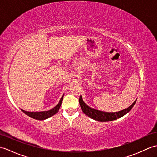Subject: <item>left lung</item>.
Listing matches in <instances>:
<instances>
[{
  "mask_svg": "<svg viewBox=\"0 0 157 157\" xmlns=\"http://www.w3.org/2000/svg\"><path fill=\"white\" fill-rule=\"evenodd\" d=\"M136 102V100L132 103V105H130L129 107H128L127 109L122 110V111H120L118 112H114V113L113 112L109 113V112L98 111V110L90 107V106L86 105L84 102V101H83L82 96H80V97H79V105H80L82 111L84 113V114H86L88 117H89L90 118L94 119L96 121H101V122L111 121H113V120H115L117 119L121 118V117L124 116L125 115L127 114V113L131 111V109L133 108V106H134Z\"/></svg>",
  "mask_w": 157,
  "mask_h": 157,
  "instance_id": "left-lung-1",
  "label": "left lung"
}]
</instances>
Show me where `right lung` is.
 <instances>
[{
    "instance_id": "obj_1",
    "label": "right lung",
    "mask_w": 157,
    "mask_h": 157,
    "mask_svg": "<svg viewBox=\"0 0 157 157\" xmlns=\"http://www.w3.org/2000/svg\"><path fill=\"white\" fill-rule=\"evenodd\" d=\"M63 96H64V94L62 96V97L60 100V101L59 102V103L56 105L54 108L51 109L49 111H36V112H30V111H25L24 110L21 109V111L25 113V115H27L28 116L30 117L37 119V120H44L48 119L51 117L53 116L54 115H55L56 113L59 111V110L61 107V104H62V101L63 98Z\"/></svg>"
}]
</instances>
